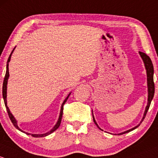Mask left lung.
I'll list each match as a JSON object with an SVG mask.
<instances>
[{
	"label": "left lung",
	"instance_id": "obj_1",
	"mask_svg": "<svg viewBox=\"0 0 158 158\" xmlns=\"http://www.w3.org/2000/svg\"><path fill=\"white\" fill-rule=\"evenodd\" d=\"M139 54H140V55H141V58H142L143 61H144V66H145L146 71H147L148 92V105H147V106H146V108H145V111H144V116H143L142 119H141V123H140V124H141V123L143 122V120H144V118H145V115H146V114H147V112H148V110L149 107H150V105H151V103H152V100L153 97H154V67H153V64H152V60H151V58H149L148 55H146L145 53L141 52H139ZM93 119H94V123L97 125V127L100 128V129H101V128H100L98 126L97 123H96L95 118H94V115H93ZM140 124L138 125V126H135V127L131 128V129H129V130H127V131H124V132L119 133V134H118V135H123V134H125V133L129 132V131H132V130L135 129L136 128L139 127V126H140Z\"/></svg>",
	"mask_w": 158,
	"mask_h": 158
}]
</instances>
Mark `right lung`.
<instances>
[{
  "label": "right lung",
  "mask_w": 158,
  "mask_h": 158,
  "mask_svg": "<svg viewBox=\"0 0 158 158\" xmlns=\"http://www.w3.org/2000/svg\"><path fill=\"white\" fill-rule=\"evenodd\" d=\"M14 49H15V48L13 49V51L11 52L9 58H8V60H7V63H6V74H5V77H4V83H3V98H4V104H5V106H6V111H7V113H8V115H9L10 118L11 122H12L13 125H14V126H15L16 128H17V129L19 130L20 131H22V132H24L26 133L25 131H23V130H21L20 128L18 127V126H17V120L15 119V118L14 117V115H12V113H10V111L9 108H8L7 105H6V85H7V81H8V78H9V68H8V65H9V62L10 61V58H11V55H12V53L14 52ZM70 94H71V93H70L68 95V97H66L65 100H64V102H63L62 105H61V111H60V115H59V118H58V122H57V123L55 124V126L53 127V128L52 130H50L49 131H48L47 133H45V134H30V133H27V135H31L32 136H33V137L35 138H40V137H45V136L48 135H50L51 133H52L53 131H55V130L57 129L58 127H59L60 124H61V118H62V113H63V106H64V103H66V101H67V100L68 99V97H69Z\"/></svg>",
  "instance_id": "1"
}]
</instances>
